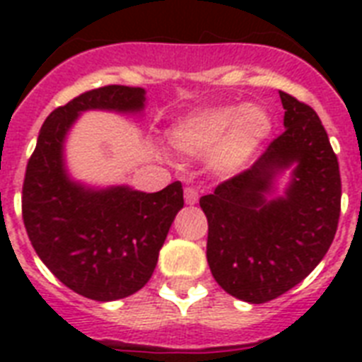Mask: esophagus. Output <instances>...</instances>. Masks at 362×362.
<instances>
[{"mask_svg":"<svg viewBox=\"0 0 362 362\" xmlns=\"http://www.w3.org/2000/svg\"><path fill=\"white\" fill-rule=\"evenodd\" d=\"M184 199H186V204H197L199 192L195 187H186V189H184Z\"/></svg>","mask_w":362,"mask_h":362,"instance_id":"esophagus-1","label":"esophagus"}]
</instances>
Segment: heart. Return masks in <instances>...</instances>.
I'll return each mask as SVG.
<instances>
[{
    "label": "heart",
    "instance_id": "obj_1",
    "mask_svg": "<svg viewBox=\"0 0 362 362\" xmlns=\"http://www.w3.org/2000/svg\"><path fill=\"white\" fill-rule=\"evenodd\" d=\"M274 115L261 103L193 110L169 127V141L184 156L204 158L220 176L250 169L274 135Z\"/></svg>",
    "mask_w": 362,
    "mask_h": 362
}]
</instances>
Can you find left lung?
Segmentation results:
<instances>
[{
  "instance_id": "1",
  "label": "left lung",
  "mask_w": 362,
  "mask_h": 362,
  "mask_svg": "<svg viewBox=\"0 0 362 362\" xmlns=\"http://www.w3.org/2000/svg\"><path fill=\"white\" fill-rule=\"evenodd\" d=\"M286 131L240 175L201 197L214 280L244 303L280 297L325 257L340 218V170L320 116L280 92ZM290 173L284 192L277 182Z\"/></svg>"
}]
</instances>
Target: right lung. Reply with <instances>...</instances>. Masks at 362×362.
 <instances>
[{
    "mask_svg": "<svg viewBox=\"0 0 362 362\" xmlns=\"http://www.w3.org/2000/svg\"><path fill=\"white\" fill-rule=\"evenodd\" d=\"M144 88L105 86L50 112L25 169L22 216L31 246L64 286L109 303L146 286L176 214L180 182L156 193L129 186H90L67 169L65 142L88 110L142 115Z\"/></svg>",
    "mask_w": 362,
    "mask_h": 362,
    "instance_id": "right-lung-1",
    "label": "right lung"
}]
</instances>
